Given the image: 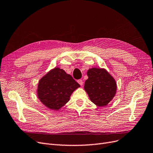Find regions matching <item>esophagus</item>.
Here are the masks:
<instances>
[{"label":"esophagus","mask_w":153,"mask_h":153,"mask_svg":"<svg viewBox=\"0 0 153 153\" xmlns=\"http://www.w3.org/2000/svg\"><path fill=\"white\" fill-rule=\"evenodd\" d=\"M77 82H78L79 84L81 86H82V85H83V83H84V82H83V81H82V79L78 80V81H77Z\"/></svg>","instance_id":"1"}]
</instances>
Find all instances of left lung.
Returning a JSON list of instances; mask_svg holds the SVG:
<instances>
[{"instance_id": "left-lung-1", "label": "left lung", "mask_w": 153, "mask_h": 153, "mask_svg": "<svg viewBox=\"0 0 153 153\" xmlns=\"http://www.w3.org/2000/svg\"><path fill=\"white\" fill-rule=\"evenodd\" d=\"M88 79L84 90L92 102L97 106H106L115 97L117 83L115 79L103 68H91L87 72Z\"/></svg>"}]
</instances>
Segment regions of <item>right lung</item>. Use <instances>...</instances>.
I'll list each match as a JSON object with an SVG mask.
<instances>
[{"mask_svg":"<svg viewBox=\"0 0 153 153\" xmlns=\"http://www.w3.org/2000/svg\"><path fill=\"white\" fill-rule=\"evenodd\" d=\"M79 87V84L64 70L55 67L39 79L37 97L48 108L58 111L69 101L72 93Z\"/></svg>","mask_w":153,"mask_h":153,"instance_id":"right-lung-1","label":"right lung"}]
</instances>
